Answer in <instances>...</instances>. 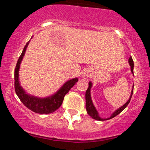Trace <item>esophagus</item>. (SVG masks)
<instances>
[{"mask_svg": "<svg viewBox=\"0 0 150 150\" xmlns=\"http://www.w3.org/2000/svg\"><path fill=\"white\" fill-rule=\"evenodd\" d=\"M89 76H90V74H89V72H85V73H83V75H82V77L85 79H88Z\"/></svg>", "mask_w": 150, "mask_h": 150, "instance_id": "1", "label": "esophagus"}]
</instances>
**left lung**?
Returning a JSON list of instances; mask_svg holds the SVG:
<instances>
[{"label": "left lung", "mask_w": 150, "mask_h": 150, "mask_svg": "<svg viewBox=\"0 0 150 150\" xmlns=\"http://www.w3.org/2000/svg\"><path fill=\"white\" fill-rule=\"evenodd\" d=\"M128 63H129V65H130V69H131V72H132V73H133L134 63H133V61H132V57L129 58ZM92 83L91 82H89L88 89H87V91H86V93H85L86 109H87V113H88L89 116L92 117V118H94V119L97 120H105L111 119V118H113V117L116 116L117 115L119 114V113L121 112V111H123V110H124L125 108H126V106H128L129 103H130V99H131V97H132V93H133V89H132L131 95H130V98H129V99L128 100V101H127V102L125 103V104L123 105V106H120L119 108H118V109L116 110V111H115L114 112H113L112 114H111V116H110L109 118H101V117L99 116V113H98V111H97V109H96L95 106H94V104H93V103H92V98H91V92H90V90H91V88H92Z\"/></svg>", "instance_id": "left-lung-1"}]
</instances>
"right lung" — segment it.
<instances>
[{"instance_id":"1","label":"right lung","mask_w":150,"mask_h":150,"mask_svg":"<svg viewBox=\"0 0 150 150\" xmlns=\"http://www.w3.org/2000/svg\"><path fill=\"white\" fill-rule=\"evenodd\" d=\"M29 42H30L27 43L25 48H24L22 54L20 55L18 63H17L16 67H15V92H16L17 95H18L19 99H20V101L23 103V104L25 105L26 107L30 109L31 111L37 113H41V114H48V113H53L61 106L65 95L75 85V83L78 81V79L76 77V78H73L72 80L67 81L57 92L55 93L53 95L50 96V97L46 98H39L27 94L20 84V81H19V70H20V63H21L22 58L25 56L26 49H27Z\"/></svg>"}]
</instances>
